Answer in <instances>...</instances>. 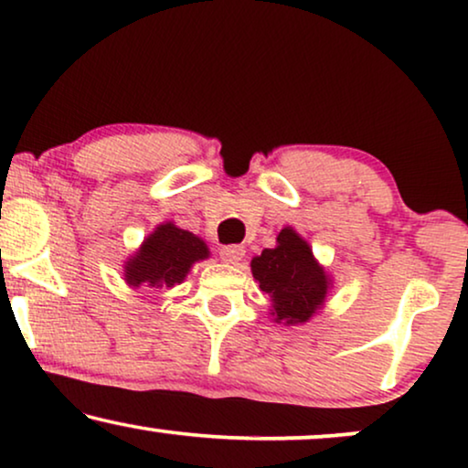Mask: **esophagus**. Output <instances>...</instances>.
<instances>
[{
	"label": "esophagus",
	"instance_id": "34e87169",
	"mask_svg": "<svg viewBox=\"0 0 468 468\" xmlns=\"http://www.w3.org/2000/svg\"><path fill=\"white\" fill-rule=\"evenodd\" d=\"M221 260L226 261V264H239V261L245 258V247L240 245H228V247H221Z\"/></svg>",
	"mask_w": 468,
	"mask_h": 468
}]
</instances>
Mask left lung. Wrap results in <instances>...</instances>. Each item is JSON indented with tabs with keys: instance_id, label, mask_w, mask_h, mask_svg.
I'll use <instances>...</instances> for the list:
<instances>
[{
	"instance_id": "1",
	"label": "left lung",
	"mask_w": 468,
	"mask_h": 468,
	"mask_svg": "<svg viewBox=\"0 0 468 468\" xmlns=\"http://www.w3.org/2000/svg\"><path fill=\"white\" fill-rule=\"evenodd\" d=\"M253 279L271 298L274 322L293 325L304 324L322 309L330 279L317 264L309 242L296 229L283 228L277 247L264 249L251 260Z\"/></svg>"
}]
</instances>
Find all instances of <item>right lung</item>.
Wrapping results in <instances>:
<instances>
[{"mask_svg":"<svg viewBox=\"0 0 468 468\" xmlns=\"http://www.w3.org/2000/svg\"><path fill=\"white\" fill-rule=\"evenodd\" d=\"M207 258V242L168 221L146 236L143 247L125 261V281L132 287L151 290L175 287L187 277L196 261Z\"/></svg>","mask_w":468,"mask_h":468,"instance_id":"1","label":"right lung"}]
</instances>
